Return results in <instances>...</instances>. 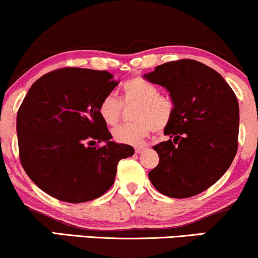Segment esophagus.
<instances>
[{"mask_svg":"<svg viewBox=\"0 0 258 258\" xmlns=\"http://www.w3.org/2000/svg\"><path fill=\"white\" fill-rule=\"evenodd\" d=\"M145 151V148H136V153H142Z\"/></svg>","mask_w":258,"mask_h":258,"instance_id":"obj_1","label":"esophagus"}]
</instances>
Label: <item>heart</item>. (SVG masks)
<instances>
[{
    "instance_id": "b5f03b06",
    "label": "heart",
    "mask_w": 258,
    "mask_h": 258,
    "mask_svg": "<svg viewBox=\"0 0 258 258\" xmlns=\"http://www.w3.org/2000/svg\"><path fill=\"white\" fill-rule=\"evenodd\" d=\"M121 101L125 105L136 103L133 119L137 122L121 125L113 131V138L121 144L140 146L152 130L162 131L170 122L174 103L170 97L159 94L157 86L143 77H135L122 84ZM113 95L103 97L99 114L107 125H115L121 118L122 103Z\"/></svg>"
}]
</instances>
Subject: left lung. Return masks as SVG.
I'll return each mask as SVG.
<instances>
[{
	"instance_id": "left-lung-1",
	"label": "left lung",
	"mask_w": 258,
	"mask_h": 258,
	"mask_svg": "<svg viewBox=\"0 0 258 258\" xmlns=\"http://www.w3.org/2000/svg\"><path fill=\"white\" fill-rule=\"evenodd\" d=\"M169 91L174 103L164 128L169 140L152 146L159 163L149 178L159 193L175 199L197 195L230 168L238 148L239 106L223 76L193 59L169 61L145 74Z\"/></svg>"
}]
</instances>
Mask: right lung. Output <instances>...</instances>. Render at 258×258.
<instances>
[{"label":"right lung","mask_w":258,"mask_h":258,"mask_svg":"<svg viewBox=\"0 0 258 258\" xmlns=\"http://www.w3.org/2000/svg\"><path fill=\"white\" fill-rule=\"evenodd\" d=\"M118 84L108 71L64 68L29 88L16 116L20 161L46 194L71 204L97 199L113 185L120 159L135 153L110 140L99 114Z\"/></svg>","instance_id":"add662e5"}]
</instances>
